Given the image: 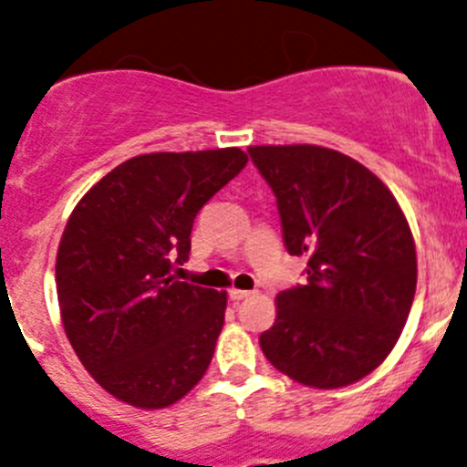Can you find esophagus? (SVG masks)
<instances>
[{"mask_svg":"<svg viewBox=\"0 0 467 467\" xmlns=\"http://www.w3.org/2000/svg\"><path fill=\"white\" fill-rule=\"evenodd\" d=\"M252 295H254L252 290H238V287H232V290H229V299L232 301H243Z\"/></svg>","mask_w":467,"mask_h":467,"instance_id":"34e87169","label":"esophagus"}]
</instances>
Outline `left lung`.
<instances>
[{"label":"left lung","instance_id":"obj_1","mask_svg":"<svg viewBox=\"0 0 467 467\" xmlns=\"http://www.w3.org/2000/svg\"><path fill=\"white\" fill-rule=\"evenodd\" d=\"M247 152L276 195L285 249L307 258L306 285L278 292L263 353L306 387L358 382L391 353L416 295L405 213L367 166L337 150L296 143Z\"/></svg>","mask_w":467,"mask_h":467}]
</instances>
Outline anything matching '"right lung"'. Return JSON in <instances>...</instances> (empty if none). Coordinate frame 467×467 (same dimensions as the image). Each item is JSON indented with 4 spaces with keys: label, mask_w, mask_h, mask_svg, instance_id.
Instances as JSON below:
<instances>
[{
    "label": "right lung",
    "mask_w": 467,
    "mask_h": 467,
    "mask_svg": "<svg viewBox=\"0 0 467 467\" xmlns=\"http://www.w3.org/2000/svg\"><path fill=\"white\" fill-rule=\"evenodd\" d=\"M247 163L240 148L119 163L76 204L56 258L65 333L91 378L141 410L184 398L209 368L227 292L175 281L198 211Z\"/></svg>",
    "instance_id": "1"
}]
</instances>
